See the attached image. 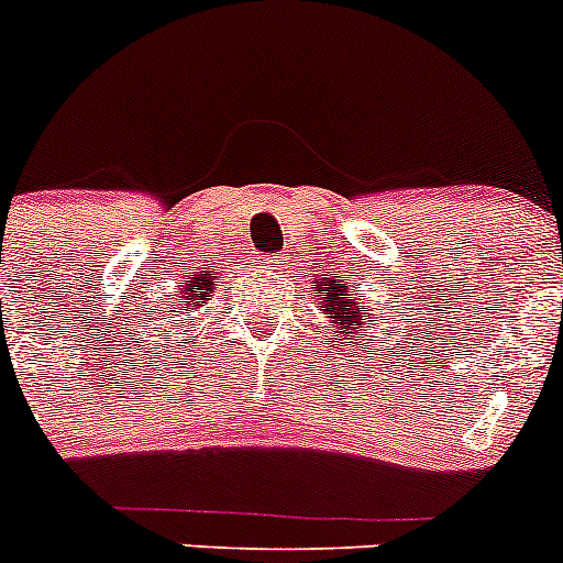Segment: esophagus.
Wrapping results in <instances>:
<instances>
[{"instance_id": "esophagus-1", "label": "esophagus", "mask_w": 563, "mask_h": 563, "mask_svg": "<svg viewBox=\"0 0 563 563\" xmlns=\"http://www.w3.org/2000/svg\"><path fill=\"white\" fill-rule=\"evenodd\" d=\"M261 272H275V269H280V264H283V258L280 255H269V258H264L261 261Z\"/></svg>"}]
</instances>
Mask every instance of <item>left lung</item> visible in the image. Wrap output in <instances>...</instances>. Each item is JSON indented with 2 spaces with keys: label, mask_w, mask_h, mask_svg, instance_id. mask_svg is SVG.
Wrapping results in <instances>:
<instances>
[{
  "label": "left lung",
  "mask_w": 563,
  "mask_h": 563,
  "mask_svg": "<svg viewBox=\"0 0 563 563\" xmlns=\"http://www.w3.org/2000/svg\"><path fill=\"white\" fill-rule=\"evenodd\" d=\"M316 291H318V299H323L321 308H323V316L329 318V323H338V327L343 329V334H340V338L354 340V334L360 332L362 323H365L362 310H365L367 305L356 302L354 294H351L354 288L349 291V286H345V283L332 280V277H327L321 286H316ZM332 338H334V343H338V334H332Z\"/></svg>",
  "instance_id": "8db88e82"
}]
</instances>
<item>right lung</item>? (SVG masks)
<instances>
[{
    "instance_id": "obj_1",
    "label": "right lung",
    "mask_w": 563,
    "mask_h": 563,
    "mask_svg": "<svg viewBox=\"0 0 563 563\" xmlns=\"http://www.w3.org/2000/svg\"><path fill=\"white\" fill-rule=\"evenodd\" d=\"M214 280L207 275H192L185 280V291H181V299H187V310H192L198 305V299L212 297Z\"/></svg>"
}]
</instances>
